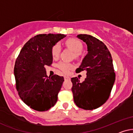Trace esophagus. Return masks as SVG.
<instances>
[{
	"label": "esophagus",
	"instance_id": "34e87169",
	"mask_svg": "<svg viewBox=\"0 0 133 133\" xmlns=\"http://www.w3.org/2000/svg\"><path fill=\"white\" fill-rule=\"evenodd\" d=\"M64 79L66 80V79H70V77H68V76H64Z\"/></svg>",
	"mask_w": 133,
	"mask_h": 133
}]
</instances>
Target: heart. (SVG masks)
Segmentation results:
<instances>
[{"label":"heart","mask_w":133,"mask_h":133,"mask_svg":"<svg viewBox=\"0 0 133 133\" xmlns=\"http://www.w3.org/2000/svg\"><path fill=\"white\" fill-rule=\"evenodd\" d=\"M65 45H66L69 48L75 52V56L77 57L79 55V53L81 52L83 49V45L81 42L77 39L70 38L69 39L65 41ZM61 52V47L58 44H56L53 46L52 49V55L54 58H57L59 56ZM58 68L61 71L64 73L68 74L70 69L74 68L73 65L71 64L67 63V62H60L58 64Z\"/></svg>","instance_id":"heart-1"}]
</instances>
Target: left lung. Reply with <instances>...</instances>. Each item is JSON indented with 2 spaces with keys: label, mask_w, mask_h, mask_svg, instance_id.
<instances>
[{
  "label": "left lung",
  "mask_w": 133,
  "mask_h": 133,
  "mask_svg": "<svg viewBox=\"0 0 133 133\" xmlns=\"http://www.w3.org/2000/svg\"><path fill=\"white\" fill-rule=\"evenodd\" d=\"M77 37L86 44L88 54L76 72L85 70L87 76L82 83L77 77L71 78L74 100L78 107L92 110L107 102L114 85L112 56L105 44L95 37L82 34Z\"/></svg>",
  "instance_id": "8db88e82"
}]
</instances>
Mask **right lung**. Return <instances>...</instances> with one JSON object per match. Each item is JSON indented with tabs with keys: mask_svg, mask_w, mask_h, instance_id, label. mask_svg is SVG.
Segmentation results:
<instances>
[{
	"mask_svg": "<svg viewBox=\"0 0 133 133\" xmlns=\"http://www.w3.org/2000/svg\"><path fill=\"white\" fill-rule=\"evenodd\" d=\"M66 35L41 34L31 38L22 47L14 69L16 89L23 102L31 109L45 111L54 107L63 77H48L45 65L52 63L53 46Z\"/></svg>",
	"mask_w": 133,
	"mask_h": 133,
	"instance_id": "1",
	"label": "right lung"
}]
</instances>
